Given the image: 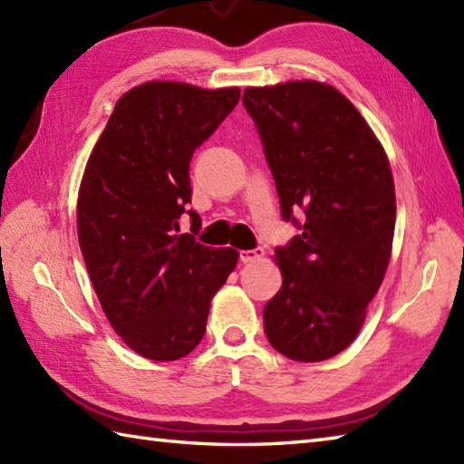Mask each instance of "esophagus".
Listing matches in <instances>:
<instances>
[{
	"label": "esophagus",
	"mask_w": 464,
	"mask_h": 464,
	"mask_svg": "<svg viewBox=\"0 0 464 464\" xmlns=\"http://www.w3.org/2000/svg\"><path fill=\"white\" fill-rule=\"evenodd\" d=\"M263 257H265V251L261 247H257V249H245V251L239 253V259L245 265L255 263V261H261Z\"/></svg>",
	"instance_id": "obj_1"
}]
</instances>
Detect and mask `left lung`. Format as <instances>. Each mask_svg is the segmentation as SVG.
Returning a JSON list of instances; mask_svg holds the SVG:
<instances>
[{
  "instance_id": "obj_1",
  "label": "left lung",
  "mask_w": 464,
  "mask_h": 464,
  "mask_svg": "<svg viewBox=\"0 0 464 464\" xmlns=\"http://www.w3.org/2000/svg\"><path fill=\"white\" fill-rule=\"evenodd\" d=\"M243 103L259 127L283 219L304 213L301 233L275 249L283 285L263 309L265 333L293 361L331 359L357 339L389 267L397 217L389 157L329 83L247 87Z\"/></svg>"
}]
</instances>
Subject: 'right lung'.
Returning a JSON list of instances; mask_svg holds the SVG:
<instances>
[{
	"label": "right lung",
	"instance_id": "1",
	"mask_svg": "<svg viewBox=\"0 0 464 464\" xmlns=\"http://www.w3.org/2000/svg\"><path fill=\"white\" fill-rule=\"evenodd\" d=\"M239 97V87L137 85L117 100L87 160L77 193L85 267L107 321L145 359L177 361L201 343L215 293L239 261L231 247L179 235L193 151ZM189 215L197 231L199 215Z\"/></svg>",
	"mask_w": 464,
	"mask_h": 464
}]
</instances>
